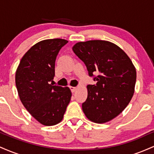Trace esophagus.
<instances>
[{
	"mask_svg": "<svg viewBox=\"0 0 154 154\" xmlns=\"http://www.w3.org/2000/svg\"><path fill=\"white\" fill-rule=\"evenodd\" d=\"M69 88H70V90H71V91L72 92V93L75 92L76 90H77V88H76V87H72V86H70Z\"/></svg>",
	"mask_w": 154,
	"mask_h": 154,
	"instance_id": "esophagus-1",
	"label": "esophagus"
}]
</instances>
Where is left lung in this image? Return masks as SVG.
I'll return each mask as SVG.
<instances>
[{"mask_svg": "<svg viewBox=\"0 0 154 154\" xmlns=\"http://www.w3.org/2000/svg\"><path fill=\"white\" fill-rule=\"evenodd\" d=\"M85 63L95 85H88V98L82 103L87 118L105 123L117 116L133 96L136 69L128 56L115 44L105 40L79 42L72 48ZM96 73L98 75L95 76Z\"/></svg>", "mask_w": 154, "mask_h": 154, "instance_id": "obj_1", "label": "left lung"}]
</instances>
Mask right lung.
<instances>
[{"label":"right lung","mask_w":154,"mask_h":154,"mask_svg":"<svg viewBox=\"0 0 154 154\" xmlns=\"http://www.w3.org/2000/svg\"><path fill=\"white\" fill-rule=\"evenodd\" d=\"M68 41L55 38L33 45L21 59L15 82L21 101L35 119L45 126L59 123L71 100L68 87L53 85L55 61Z\"/></svg>","instance_id":"add662e5"}]
</instances>
